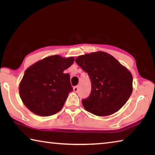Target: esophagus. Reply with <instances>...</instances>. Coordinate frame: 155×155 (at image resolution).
Returning a JSON list of instances; mask_svg holds the SVG:
<instances>
[{
  "label": "esophagus",
  "instance_id": "esophagus-1",
  "mask_svg": "<svg viewBox=\"0 0 155 155\" xmlns=\"http://www.w3.org/2000/svg\"><path fill=\"white\" fill-rule=\"evenodd\" d=\"M73 90H74V92H77L78 90V86H75V87H73Z\"/></svg>",
  "mask_w": 155,
  "mask_h": 155
}]
</instances>
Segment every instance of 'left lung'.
<instances>
[{
  "mask_svg": "<svg viewBox=\"0 0 155 155\" xmlns=\"http://www.w3.org/2000/svg\"><path fill=\"white\" fill-rule=\"evenodd\" d=\"M75 61L91 80L90 95L82 101L86 111L98 116L119 111L133 91V76L129 70L103 51L78 56Z\"/></svg>",
  "mask_w": 155,
  "mask_h": 155,
  "instance_id": "obj_1",
  "label": "left lung"
}]
</instances>
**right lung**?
Masks as SVG:
<instances>
[{
    "label": "right lung",
    "instance_id": "obj_1",
    "mask_svg": "<svg viewBox=\"0 0 155 155\" xmlns=\"http://www.w3.org/2000/svg\"><path fill=\"white\" fill-rule=\"evenodd\" d=\"M74 61L73 57L52 55L28 67L19 85L20 98L31 112L50 116L62 109L73 91L70 74L64 71Z\"/></svg>",
    "mask_w": 155,
    "mask_h": 155
}]
</instances>
